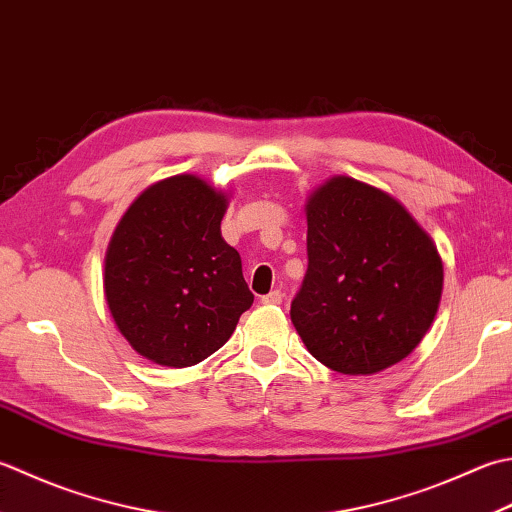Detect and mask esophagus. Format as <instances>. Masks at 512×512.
I'll list each match as a JSON object with an SVG mask.
<instances>
[{
    "label": "esophagus",
    "instance_id": "1",
    "mask_svg": "<svg viewBox=\"0 0 512 512\" xmlns=\"http://www.w3.org/2000/svg\"><path fill=\"white\" fill-rule=\"evenodd\" d=\"M282 299H284V293H282V290H273V293H268V295H264V297H262V304L277 306V304H282Z\"/></svg>",
    "mask_w": 512,
    "mask_h": 512
}]
</instances>
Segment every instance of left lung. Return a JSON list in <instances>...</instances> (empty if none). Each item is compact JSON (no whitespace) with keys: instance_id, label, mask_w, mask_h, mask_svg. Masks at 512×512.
Segmentation results:
<instances>
[{"instance_id":"8db88e82","label":"left lung","mask_w":512,"mask_h":512,"mask_svg":"<svg viewBox=\"0 0 512 512\" xmlns=\"http://www.w3.org/2000/svg\"><path fill=\"white\" fill-rule=\"evenodd\" d=\"M308 270L290 322L308 353L344 375L406 359L437 315L444 264L386 190L335 175L306 199Z\"/></svg>"}]
</instances>
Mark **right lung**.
Instances as JSON below:
<instances>
[{
    "label": "right lung",
    "mask_w": 512,
    "mask_h": 512,
    "mask_svg": "<svg viewBox=\"0 0 512 512\" xmlns=\"http://www.w3.org/2000/svg\"><path fill=\"white\" fill-rule=\"evenodd\" d=\"M228 193L197 175L150 184L110 237L104 297L126 342L153 364L195 366L253 304L239 253L222 237Z\"/></svg>",
    "instance_id": "1"
}]
</instances>
